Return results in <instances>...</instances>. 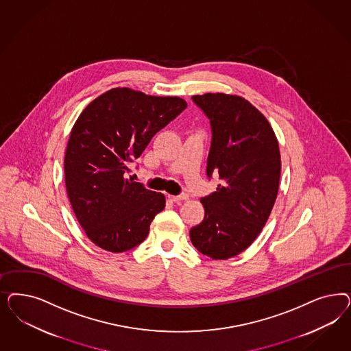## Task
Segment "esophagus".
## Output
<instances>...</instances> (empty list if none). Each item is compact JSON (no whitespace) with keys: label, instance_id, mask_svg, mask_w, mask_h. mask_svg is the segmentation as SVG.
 Returning <instances> with one entry per match:
<instances>
[{"label":"esophagus","instance_id":"1","mask_svg":"<svg viewBox=\"0 0 351 351\" xmlns=\"http://www.w3.org/2000/svg\"><path fill=\"white\" fill-rule=\"evenodd\" d=\"M168 197H169L171 202L180 203L182 200H187V199H189V195H187V193H182V195H177V196H174V195H168Z\"/></svg>","mask_w":351,"mask_h":351}]
</instances>
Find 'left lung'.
<instances>
[{
  "label": "left lung",
  "instance_id": "obj_1",
  "mask_svg": "<svg viewBox=\"0 0 351 351\" xmlns=\"http://www.w3.org/2000/svg\"><path fill=\"white\" fill-rule=\"evenodd\" d=\"M193 101L212 126L206 174L222 183L200 199L204 219L190 238L204 256L227 260L248 248L270 217L282 170L279 143L267 119L243 97L206 93Z\"/></svg>",
  "mask_w": 351,
  "mask_h": 351
}]
</instances>
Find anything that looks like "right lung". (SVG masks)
Instances as JSON below:
<instances>
[{"label":"right lung","instance_id":"obj_1","mask_svg":"<svg viewBox=\"0 0 351 351\" xmlns=\"http://www.w3.org/2000/svg\"><path fill=\"white\" fill-rule=\"evenodd\" d=\"M186 107L180 97L113 88L80 113L68 139L64 180L73 213L97 247L121 253L147 238L165 196L126 173L152 136Z\"/></svg>","mask_w":351,"mask_h":351}]
</instances>
